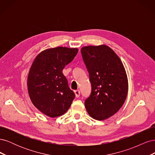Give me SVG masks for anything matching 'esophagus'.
I'll return each mask as SVG.
<instances>
[{"instance_id": "34e87169", "label": "esophagus", "mask_w": 155, "mask_h": 155, "mask_svg": "<svg viewBox=\"0 0 155 155\" xmlns=\"http://www.w3.org/2000/svg\"><path fill=\"white\" fill-rule=\"evenodd\" d=\"M74 92H75V95H76V96L77 97H79V96H80V91H79V90L75 91Z\"/></svg>"}]
</instances>
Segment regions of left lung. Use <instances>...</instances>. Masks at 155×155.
<instances>
[{
    "label": "left lung",
    "mask_w": 155,
    "mask_h": 155,
    "mask_svg": "<svg viewBox=\"0 0 155 155\" xmlns=\"http://www.w3.org/2000/svg\"><path fill=\"white\" fill-rule=\"evenodd\" d=\"M89 74L92 91L85 101L88 114L97 120L110 118L125 101L128 79L121 59L105 45L81 49Z\"/></svg>",
    "instance_id": "1"
}]
</instances>
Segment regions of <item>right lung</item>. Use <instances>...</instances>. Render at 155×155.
Masks as SVG:
<instances>
[{"mask_svg": "<svg viewBox=\"0 0 155 155\" xmlns=\"http://www.w3.org/2000/svg\"><path fill=\"white\" fill-rule=\"evenodd\" d=\"M78 52L76 48L46 49L31 64L27 81L29 96L37 109L51 118L64 114L75 98L62 71Z\"/></svg>", "mask_w": 155, "mask_h": 155, "instance_id": "1", "label": "right lung"}]
</instances>
